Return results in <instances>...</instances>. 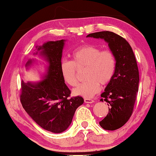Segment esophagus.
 Here are the masks:
<instances>
[{"instance_id":"esophagus-1","label":"esophagus","mask_w":156,"mask_h":156,"mask_svg":"<svg viewBox=\"0 0 156 156\" xmlns=\"http://www.w3.org/2000/svg\"><path fill=\"white\" fill-rule=\"evenodd\" d=\"M84 102H85L86 103H94V101L92 99H89V98H85V99H84Z\"/></svg>"}]
</instances>
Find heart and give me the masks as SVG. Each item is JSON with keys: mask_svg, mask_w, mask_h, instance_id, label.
Instances as JSON below:
<instances>
[{"mask_svg": "<svg viewBox=\"0 0 156 156\" xmlns=\"http://www.w3.org/2000/svg\"><path fill=\"white\" fill-rule=\"evenodd\" d=\"M73 62L62 61L61 73L66 83L71 87L78 84L77 68H85V82L73 89V94L91 98L101 89V84L106 85L112 80L116 70L115 55L108 49L92 44L79 46L72 53Z\"/></svg>", "mask_w": 156, "mask_h": 156, "instance_id": "heart-1", "label": "heart"}]
</instances>
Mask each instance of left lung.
<instances>
[{
    "label": "left lung",
    "mask_w": 156,
    "mask_h": 156,
    "mask_svg": "<svg viewBox=\"0 0 156 156\" xmlns=\"http://www.w3.org/2000/svg\"><path fill=\"white\" fill-rule=\"evenodd\" d=\"M87 37L104 39L115 55V73L101 100L108 103L110 108L100 125L105 130L119 129L130 119L139 91V74L135 55L129 43L114 32H96Z\"/></svg>",
    "instance_id": "obj_1"
}]
</instances>
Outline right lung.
Here are the masks:
<instances>
[{"mask_svg":"<svg viewBox=\"0 0 156 156\" xmlns=\"http://www.w3.org/2000/svg\"><path fill=\"white\" fill-rule=\"evenodd\" d=\"M64 39L48 41L42 46H36L34 55L42 56L48 65L43 80L39 82L21 83L20 101L23 108L41 128L55 133L68 128L77 108L83 103L82 97L69 98L70 90L61 73ZM34 62L29 59L27 69Z\"/></svg>","mask_w":156,"mask_h":156,"instance_id":"1","label":"right lung"}]
</instances>
